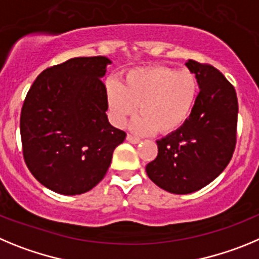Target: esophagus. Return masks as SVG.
<instances>
[{
	"label": "esophagus",
	"mask_w": 259,
	"mask_h": 259,
	"mask_svg": "<svg viewBox=\"0 0 259 259\" xmlns=\"http://www.w3.org/2000/svg\"><path fill=\"white\" fill-rule=\"evenodd\" d=\"M126 141L130 142V143H133V144H138L139 142H141V139L137 138V137H134V135L127 134V135H126Z\"/></svg>",
	"instance_id": "1"
}]
</instances>
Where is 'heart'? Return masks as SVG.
Masks as SVG:
<instances>
[{
	"label": "heart",
	"instance_id": "obj_1",
	"mask_svg": "<svg viewBox=\"0 0 259 259\" xmlns=\"http://www.w3.org/2000/svg\"><path fill=\"white\" fill-rule=\"evenodd\" d=\"M197 97V80L188 69L162 66L139 67L124 74L122 83L109 80L106 83V101L113 122L122 126L133 120V132L170 134L187 121Z\"/></svg>",
	"mask_w": 259,
	"mask_h": 259
}]
</instances>
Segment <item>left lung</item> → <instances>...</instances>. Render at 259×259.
<instances>
[{"label":"left lung","instance_id":"8db88e82","mask_svg":"<svg viewBox=\"0 0 259 259\" xmlns=\"http://www.w3.org/2000/svg\"><path fill=\"white\" fill-rule=\"evenodd\" d=\"M199 83L190 117L178 130L156 141L158 153L147 164L151 181L177 195L201 190L222 173L236 144L237 97L217 68L188 60Z\"/></svg>","mask_w":259,"mask_h":259}]
</instances>
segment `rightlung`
Masks as SVG:
<instances>
[{"mask_svg": "<svg viewBox=\"0 0 259 259\" xmlns=\"http://www.w3.org/2000/svg\"><path fill=\"white\" fill-rule=\"evenodd\" d=\"M106 57L72 58L45 69L20 115L23 156L34 178L62 195H81L106 176L126 133L106 112Z\"/></svg>", "mask_w": 259, "mask_h": 259, "instance_id": "obj_1", "label": "right lung"}]
</instances>
